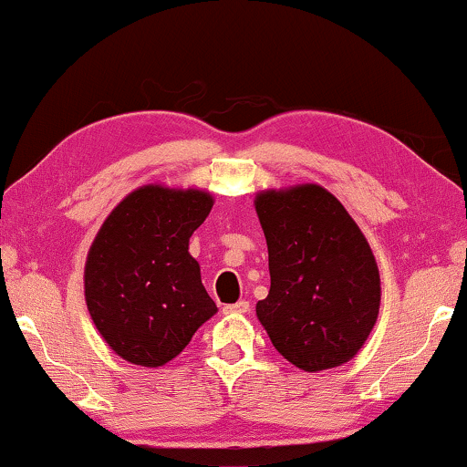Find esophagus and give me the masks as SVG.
Segmentation results:
<instances>
[{
  "label": "esophagus",
  "mask_w": 467,
  "mask_h": 467,
  "mask_svg": "<svg viewBox=\"0 0 467 467\" xmlns=\"http://www.w3.org/2000/svg\"><path fill=\"white\" fill-rule=\"evenodd\" d=\"M248 310H251V304H248L246 299H240V302L225 306V312H229V315H246Z\"/></svg>",
  "instance_id": "34e87169"
}]
</instances>
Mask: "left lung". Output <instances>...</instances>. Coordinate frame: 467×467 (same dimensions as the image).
I'll use <instances>...</instances> for the list:
<instances>
[{
    "instance_id": "8db88e82",
    "label": "left lung",
    "mask_w": 467,
    "mask_h": 467,
    "mask_svg": "<svg viewBox=\"0 0 467 467\" xmlns=\"http://www.w3.org/2000/svg\"><path fill=\"white\" fill-rule=\"evenodd\" d=\"M254 210L270 264L257 318L274 348L304 372L350 361L380 308V274L366 235L321 184L259 191Z\"/></svg>"
}]
</instances>
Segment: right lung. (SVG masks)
<instances>
[{
	"instance_id": "obj_1",
	"label": "right lung",
	"mask_w": 467,
	"mask_h": 467,
	"mask_svg": "<svg viewBox=\"0 0 467 467\" xmlns=\"http://www.w3.org/2000/svg\"><path fill=\"white\" fill-rule=\"evenodd\" d=\"M213 203L203 189L155 182L131 191L106 216L87 254L85 299L120 359L161 368L216 315L189 253Z\"/></svg>"
}]
</instances>
